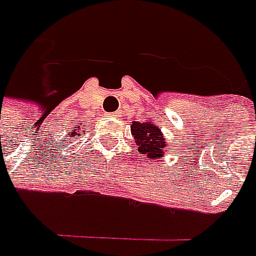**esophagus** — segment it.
<instances>
[{
	"instance_id": "34e87169",
	"label": "esophagus",
	"mask_w": 256,
	"mask_h": 256,
	"mask_svg": "<svg viewBox=\"0 0 256 256\" xmlns=\"http://www.w3.org/2000/svg\"><path fill=\"white\" fill-rule=\"evenodd\" d=\"M108 116H110V118H118V116H120V112L108 114Z\"/></svg>"
}]
</instances>
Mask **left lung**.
Returning a JSON list of instances; mask_svg holds the SVG:
<instances>
[{"mask_svg": "<svg viewBox=\"0 0 256 256\" xmlns=\"http://www.w3.org/2000/svg\"><path fill=\"white\" fill-rule=\"evenodd\" d=\"M131 134L138 145V152L150 160H160L165 156V151L168 148V142L164 138L161 128L154 121L131 124Z\"/></svg>", "mask_w": 256, "mask_h": 256, "instance_id": "obj_1", "label": "left lung"}]
</instances>
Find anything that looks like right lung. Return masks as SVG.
Instances as JSON below:
<instances>
[{
  "label": "right lung",
  "instance_id": "add662e5",
  "mask_svg": "<svg viewBox=\"0 0 256 256\" xmlns=\"http://www.w3.org/2000/svg\"><path fill=\"white\" fill-rule=\"evenodd\" d=\"M85 131H86V126H85V125L84 126H81V128H80V126H75L72 131H70V132H68V135H70V138L74 141V140H76V138H80L81 135H84Z\"/></svg>",
  "mask_w": 256,
  "mask_h": 256
}]
</instances>
